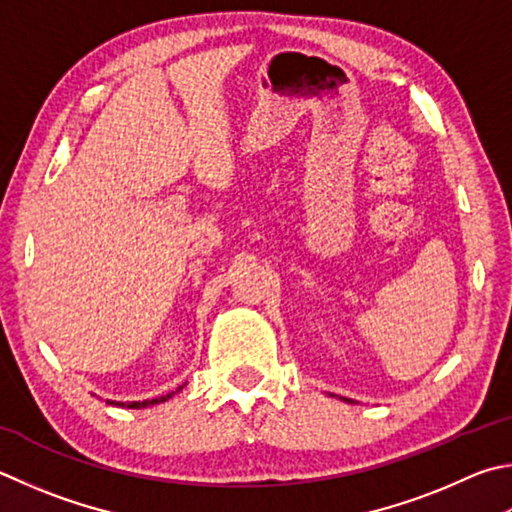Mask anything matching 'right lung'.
<instances>
[{"mask_svg":"<svg viewBox=\"0 0 512 512\" xmlns=\"http://www.w3.org/2000/svg\"><path fill=\"white\" fill-rule=\"evenodd\" d=\"M179 389H183V385H181ZM179 389H176V392H179ZM172 394H174V392H172ZM172 394H167V396H161V398H152V401H134V403H114V401H107V403H114V405H123V407H127V410H141V407H147V405L165 403V401H167V398H172Z\"/></svg>","mask_w":512,"mask_h":512,"instance_id":"right-lung-1","label":"right lung"}]
</instances>
